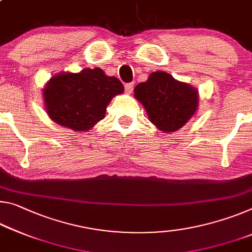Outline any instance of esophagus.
<instances>
[{"label":"esophagus","mask_w":252,"mask_h":252,"mask_svg":"<svg viewBox=\"0 0 252 252\" xmlns=\"http://www.w3.org/2000/svg\"><path fill=\"white\" fill-rule=\"evenodd\" d=\"M133 86H134V84H133V83H127V84H126V86H125L126 93H127V94H131V93H132V91H133Z\"/></svg>","instance_id":"esophagus-1"}]
</instances>
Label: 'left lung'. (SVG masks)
<instances>
[{
	"label": "left lung",
	"mask_w": 252,
	"mask_h": 252,
	"mask_svg": "<svg viewBox=\"0 0 252 252\" xmlns=\"http://www.w3.org/2000/svg\"><path fill=\"white\" fill-rule=\"evenodd\" d=\"M134 97L145 106L149 120L163 132H175L193 117L198 92L165 71L151 73L134 89Z\"/></svg>",
	"instance_id": "8db88e82"
}]
</instances>
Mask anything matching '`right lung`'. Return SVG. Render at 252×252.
Here are the masks:
<instances>
[{
    "label": "right lung",
    "mask_w": 252,
    "mask_h": 252,
    "mask_svg": "<svg viewBox=\"0 0 252 252\" xmlns=\"http://www.w3.org/2000/svg\"><path fill=\"white\" fill-rule=\"evenodd\" d=\"M123 92L117 77L105 75L101 68H85L51 77L43 89V99L54 122L81 132L104 119L111 99Z\"/></svg>",
    "instance_id": "obj_1"
}]
</instances>
